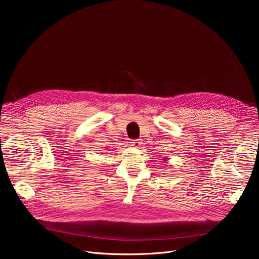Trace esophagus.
Listing matches in <instances>:
<instances>
[{"mask_svg":"<svg viewBox=\"0 0 259 259\" xmlns=\"http://www.w3.org/2000/svg\"><path fill=\"white\" fill-rule=\"evenodd\" d=\"M141 144H142V142L140 140H134L131 142V146L134 148H140Z\"/></svg>","mask_w":259,"mask_h":259,"instance_id":"1","label":"esophagus"}]
</instances>
